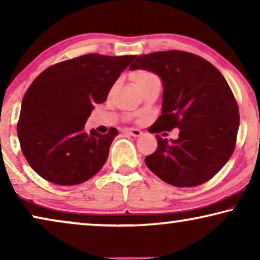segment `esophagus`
Wrapping results in <instances>:
<instances>
[{"mask_svg": "<svg viewBox=\"0 0 260 260\" xmlns=\"http://www.w3.org/2000/svg\"><path fill=\"white\" fill-rule=\"evenodd\" d=\"M124 131H125L127 135H130V136H134V137H140L141 135L143 134L141 130H138V129H125Z\"/></svg>", "mask_w": 260, "mask_h": 260, "instance_id": "1", "label": "esophagus"}]
</instances>
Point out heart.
Listing matches in <instances>:
<instances>
[{
	"label": "heart",
	"instance_id": "obj_1",
	"mask_svg": "<svg viewBox=\"0 0 260 260\" xmlns=\"http://www.w3.org/2000/svg\"><path fill=\"white\" fill-rule=\"evenodd\" d=\"M155 78H157L155 76L154 73L149 72V71H143V70H140V71H136V72L133 73V80L135 85H136L137 88L143 86L149 81L155 79Z\"/></svg>",
	"mask_w": 260,
	"mask_h": 260
}]
</instances>
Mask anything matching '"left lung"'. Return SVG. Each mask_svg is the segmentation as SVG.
<instances>
[{
	"label": "left lung",
	"instance_id": "1",
	"mask_svg": "<svg viewBox=\"0 0 260 260\" xmlns=\"http://www.w3.org/2000/svg\"><path fill=\"white\" fill-rule=\"evenodd\" d=\"M130 70L162 79V113L150 133L180 129L170 142L156 135L157 149L145 165L172 186L207 182L232 156L239 129V109L225 78L207 60L182 51L140 55Z\"/></svg>",
	"mask_w": 260,
	"mask_h": 260
}]
</instances>
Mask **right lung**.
Returning <instances> with one entry per match:
<instances>
[{
  "label": "right lung",
  "mask_w": 260,
  "mask_h": 260,
  "mask_svg": "<svg viewBox=\"0 0 260 260\" xmlns=\"http://www.w3.org/2000/svg\"><path fill=\"white\" fill-rule=\"evenodd\" d=\"M135 58L85 54L55 63L35 78L17 123L21 150L35 173L52 183L73 186L102 169L118 131L87 134L85 123Z\"/></svg>",
  "instance_id": "obj_1"
}]
</instances>
